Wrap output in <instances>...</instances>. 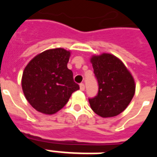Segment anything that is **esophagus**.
Listing matches in <instances>:
<instances>
[{"mask_svg":"<svg viewBox=\"0 0 157 157\" xmlns=\"http://www.w3.org/2000/svg\"><path fill=\"white\" fill-rule=\"evenodd\" d=\"M80 89H81L82 91H84V90H85V85H84L83 83H81V84H80Z\"/></svg>","mask_w":157,"mask_h":157,"instance_id":"1","label":"esophagus"}]
</instances>
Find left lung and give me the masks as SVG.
<instances>
[{
	"instance_id": "8db88e82",
	"label": "left lung",
	"mask_w": 157,
	"mask_h": 157,
	"mask_svg": "<svg viewBox=\"0 0 157 157\" xmlns=\"http://www.w3.org/2000/svg\"><path fill=\"white\" fill-rule=\"evenodd\" d=\"M91 63L98 82V92L89 103L93 112L102 118L118 115L135 95V80L124 63L111 54L93 55Z\"/></svg>"
}]
</instances>
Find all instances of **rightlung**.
<instances>
[{
  "instance_id": "right-lung-1",
  "label": "right lung",
  "mask_w": 157,
  "mask_h": 157,
  "mask_svg": "<svg viewBox=\"0 0 157 157\" xmlns=\"http://www.w3.org/2000/svg\"><path fill=\"white\" fill-rule=\"evenodd\" d=\"M71 52L62 48L42 52L23 71L22 87L28 102L44 114H54L67 103L78 84L67 68Z\"/></svg>"
}]
</instances>
